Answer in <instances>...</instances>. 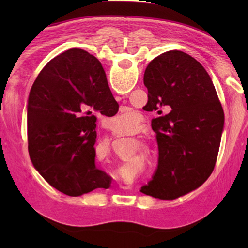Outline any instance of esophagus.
I'll list each match as a JSON object with an SVG mask.
<instances>
[{"mask_svg": "<svg viewBox=\"0 0 248 248\" xmlns=\"http://www.w3.org/2000/svg\"><path fill=\"white\" fill-rule=\"evenodd\" d=\"M125 188H127V187H125Z\"/></svg>", "mask_w": 248, "mask_h": 248, "instance_id": "34e87169", "label": "esophagus"}]
</instances>
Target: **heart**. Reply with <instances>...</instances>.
Instances as JSON below:
<instances>
[{"label": "heart", "mask_w": 248, "mask_h": 248, "mask_svg": "<svg viewBox=\"0 0 248 248\" xmlns=\"http://www.w3.org/2000/svg\"><path fill=\"white\" fill-rule=\"evenodd\" d=\"M116 119L119 120L120 123H125V125H127L128 130L134 129L136 127V124H138V119L133 117V116L129 115V112L118 115L117 117H116Z\"/></svg>", "instance_id": "heart-1"}]
</instances>
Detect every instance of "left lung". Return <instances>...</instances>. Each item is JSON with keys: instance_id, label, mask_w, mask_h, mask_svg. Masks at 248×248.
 <instances>
[{"instance_id": "1", "label": "left lung", "mask_w": 248, "mask_h": 248, "mask_svg": "<svg viewBox=\"0 0 248 248\" xmlns=\"http://www.w3.org/2000/svg\"><path fill=\"white\" fill-rule=\"evenodd\" d=\"M144 84L149 110L162 114L151 127L159 145V165L140 192L171 200L198 188L217 163L224 130V112L209 73L182 51L156 56L147 66Z\"/></svg>"}]
</instances>
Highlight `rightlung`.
Returning <instances> with one entry per match:
<instances>
[{
  "instance_id": "obj_1",
  "label": "right lung",
  "mask_w": 248,
  "mask_h": 248,
  "mask_svg": "<svg viewBox=\"0 0 248 248\" xmlns=\"http://www.w3.org/2000/svg\"><path fill=\"white\" fill-rule=\"evenodd\" d=\"M116 103L88 52L67 50L44 67L28 99V141L35 170L51 186L77 197L108 186L110 177L94 165L96 115L113 116Z\"/></svg>"
}]
</instances>
